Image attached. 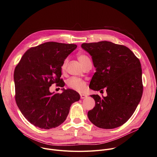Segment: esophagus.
<instances>
[{"label":"esophagus","instance_id":"34e87169","mask_svg":"<svg viewBox=\"0 0 157 157\" xmlns=\"http://www.w3.org/2000/svg\"><path fill=\"white\" fill-rule=\"evenodd\" d=\"M80 95L81 99H85V98H86L87 97V95L85 94H80Z\"/></svg>","mask_w":157,"mask_h":157}]
</instances>
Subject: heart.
<instances>
[{
	"label": "heart",
	"instance_id": "1",
	"mask_svg": "<svg viewBox=\"0 0 157 157\" xmlns=\"http://www.w3.org/2000/svg\"><path fill=\"white\" fill-rule=\"evenodd\" d=\"M78 59L82 63L83 66L85 67L88 64L91 63L90 58L85 54H80L78 56ZM69 63V58H66L61 66V69L63 71H66L67 64ZM68 86L74 90L78 92H83L86 89V83L82 79L77 77H72L67 81Z\"/></svg>",
	"mask_w": 157,
	"mask_h": 157
}]
</instances>
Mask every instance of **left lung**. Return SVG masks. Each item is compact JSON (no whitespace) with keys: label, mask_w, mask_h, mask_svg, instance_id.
I'll list each match as a JSON object with an SVG mask.
<instances>
[{"label":"left lung","mask_w":157,"mask_h":157,"mask_svg":"<svg viewBox=\"0 0 157 157\" xmlns=\"http://www.w3.org/2000/svg\"><path fill=\"white\" fill-rule=\"evenodd\" d=\"M91 56L96 72L90 83L94 91L106 90L107 96H90L94 107L88 111L90 121L97 127L113 129L132 116L142 95V69L139 59L126 47L108 41L83 44Z\"/></svg>","instance_id":"1"}]
</instances>
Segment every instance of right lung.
Instances as JSON below:
<instances>
[{"instance_id":"add662e5","label":"right lung","mask_w":157,"mask_h":157,"mask_svg":"<svg viewBox=\"0 0 157 157\" xmlns=\"http://www.w3.org/2000/svg\"><path fill=\"white\" fill-rule=\"evenodd\" d=\"M75 44L49 42L26 51L14 72L15 100L26 119L41 129L58 127L66 119L72 103L80 94L63 88L61 94L51 93L53 83L63 87L60 79L64 60L75 48Z\"/></svg>"}]
</instances>
